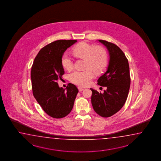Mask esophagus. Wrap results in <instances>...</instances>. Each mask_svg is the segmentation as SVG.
<instances>
[{
  "mask_svg": "<svg viewBox=\"0 0 161 161\" xmlns=\"http://www.w3.org/2000/svg\"><path fill=\"white\" fill-rule=\"evenodd\" d=\"M78 90H79V92H82L83 90H84V89L83 88H82L81 87H78Z\"/></svg>",
  "mask_w": 161,
  "mask_h": 161,
  "instance_id": "1",
  "label": "esophagus"
}]
</instances>
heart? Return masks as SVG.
I'll return each mask as SVG.
<instances>
[{
	"label": "heart",
	"instance_id": "obj_1",
	"mask_svg": "<svg viewBox=\"0 0 161 161\" xmlns=\"http://www.w3.org/2000/svg\"><path fill=\"white\" fill-rule=\"evenodd\" d=\"M76 57L85 59V71H74L69 74L71 82L80 86H87L90 84L94 75L103 71L108 62V56L106 49L101 46L94 47L86 42H81L76 45L72 49ZM61 63L64 69L71 70L73 67V62L67 53H64L61 58Z\"/></svg>",
	"mask_w": 161,
	"mask_h": 161
}]
</instances>
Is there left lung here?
I'll use <instances>...</instances> for the list:
<instances>
[{
    "instance_id": "8db88e82",
    "label": "left lung",
    "mask_w": 161,
    "mask_h": 161,
    "mask_svg": "<svg viewBox=\"0 0 161 161\" xmlns=\"http://www.w3.org/2000/svg\"><path fill=\"white\" fill-rule=\"evenodd\" d=\"M98 41L109 52L108 69L97 80L98 85L107 89L101 93L90 89L91 100L96 113L103 117H109L118 112L127 100L130 84V67L124 53L117 45L105 40Z\"/></svg>"
}]
</instances>
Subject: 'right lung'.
<instances>
[{"label": "right lung", "mask_w": 161, "mask_h": 161, "mask_svg": "<svg viewBox=\"0 0 161 161\" xmlns=\"http://www.w3.org/2000/svg\"><path fill=\"white\" fill-rule=\"evenodd\" d=\"M76 41L60 40L45 45L38 53L31 67L34 98L45 112L55 119H62L71 112L79 92L72 83H69L65 89L60 88L58 83L64 74L62 55Z\"/></svg>", "instance_id": "add662e5"}]
</instances>
